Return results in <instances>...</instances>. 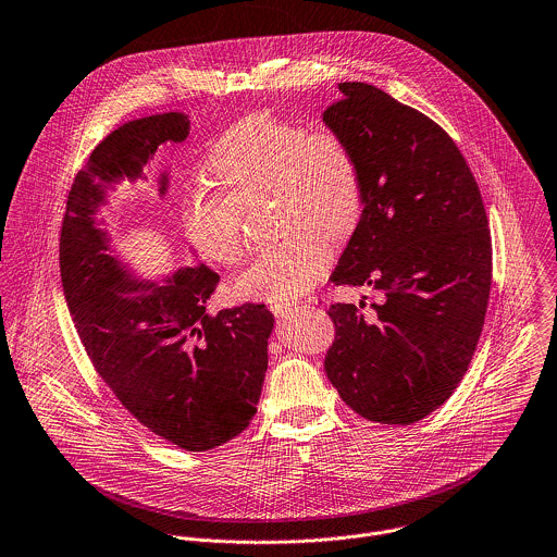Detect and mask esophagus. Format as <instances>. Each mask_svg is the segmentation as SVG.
<instances>
[{"instance_id": "esophagus-1", "label": "esophagus", "mask_w": 557, "mask_h": 557, "mask_svg": "<svg viewBox=\"0 0 557 557\" xmlns=\"http://www.w3.org/2000/svg\"><path fill=\"white\" fill-rule=\"evenodd\" d=\"M293 310H297V301H271V312L275 317H286Z\"/></svg>"}]
</instances>
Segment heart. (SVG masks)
<instances>
[{
    "label": "heart",
    "mask_w": 557,
    "mask_h": 557,
    "mask_svg": "<svg viewBox=\"0 0 557 557\" xmlns=\"http://www.w3.org/2000/svg\"><path fill=\"white\" fill-rule=\"evenodd\" d=\"M208 171L223 193L195 188L182 206L190 243L212 262L232 267L247 251L243 212L271 201L286 238L262 249L240 273L243 297L284 301L310 290L327 271L332 249L362 216L364 180L351 143L336 129L251 114L212 147Z\"/></svg>",
    "instance_id": "obj_1"
}]
</instances>
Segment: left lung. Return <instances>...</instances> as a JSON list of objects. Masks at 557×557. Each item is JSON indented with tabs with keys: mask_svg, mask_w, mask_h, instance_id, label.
<instances>
[{
	"mask_svg": "<svg viewBox=\"0 0 557 557\" xmlns=\"http://www.w3.org/2000/svg\"><path fill=\"white\" fill-rule=\"evenodd\" d=\"M338 90L323 121L356 149L364 208L330 280L377 288L384 304L371 319L330 306L325 373L360 417L410 425L451 397L475 354L493 280L488 216L438 123L364 82Z\"/></svg>",
	"mask_w": 557,
	"mask_h": 557,
	"instance_id": "1",
	"label": "left lung"
}]
</instances>
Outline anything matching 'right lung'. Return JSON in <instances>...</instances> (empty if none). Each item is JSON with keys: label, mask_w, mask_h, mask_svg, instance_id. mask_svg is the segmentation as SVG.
<instances>
[{"label": "right lung", "mask_w": 557, "mask_h": 557, "mask_svg": "<svg viewBox=\"0 0 557 557\" xmlns=\"http://www.w3.org/2000/svg\"><path fill=\"white\" fill-rule=\"evenodd\" d=\"M188 129L184 112L151 114L92 149L69 190L60 277L77 336L121 406L171 445L208 451L236 438L258 410L273 314L264 304L206 312L219 284L206 264L177 269L164 284L134 280L95 221L108 188L138 180L156 149L186 140ZM166 186L162 173L160 195Z\"/></svg>", "instance_id": "add662e5"}]
</instances>
